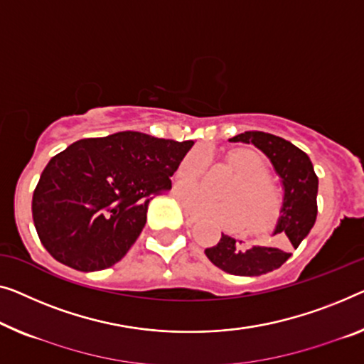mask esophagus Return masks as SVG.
Returning a JSON list of instances; mask_svg holds the SVG:
<instances>
[{"label":"esophagus","instance_id":"1","mask_svg":"<svg viewBox=\"0 0 364 364\" xmlns=\"http://www.w3.org/2000/svg\"><path fill=\"white\" fill-rule=\"evenodd\" d=\"M184 219H186V222H189V224H194V222L199 220V217L194 215L193 213H189V210H184Z\"/></svg>","mask_w":364,"mask_h":364}]
</instances>
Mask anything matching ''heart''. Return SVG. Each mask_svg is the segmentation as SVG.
I'll return each mask as SVG.
<instances>
[{"mask_svg": "<svg viewBox=\"0 0 364 364\" xmlns=\"http://www.w3.org/2000/svg\"><path fill=\"white\" fill-rule=\"evenodd\" d=\"M238 176L224 196L214 200L199 188H181L178 194L183 205L199 215L210 217L225 229H238L243 224L248 234L263 235L276 225L284 209V193L271 180L267 160L253 150H235L227 156ZM209 166V155L204 149H194L183 156L176 168V180L198 183Z\"/></svg>", "mask_w": 364, "mask_h": 364, "instance_id": "1", "label": "heart"}]
</instances>
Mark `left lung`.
<instances>
[{"label":"left lung","instance_id":"obj_1","mask_svg":"<svg viewBox=\"0 0 364 364\" xmlns=\"http://www.w3.org/2000/svg\"><path fill=\"white\" fill-rule=\"evenodd\" d=\"M230 142L253 144L268 156L284 186V209L274 235H281V245L243 247L242 242L222 234L217 245L204 253L217 268L235 276H259L278 269L307 237L317 219L318 178L307 154L278 135L248 130L230 139Z\"/></svg>","mask_w":364,"mask_h":364}]
</instances>
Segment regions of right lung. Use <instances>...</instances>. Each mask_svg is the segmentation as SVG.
Segmentation results:
<instances>
[{
    "instance_id": "right-lung-1",
    "label": "right lung",
    "mask_w": 364,
    "mask_h": 364,
    "mask_svg": "<svg viewBox=\"0 0 364 364\" xmlns=\"http://www.w3.org/2000/svg\"><path fill=\"white\" fill-rule=\"evenodd\" d=\"M193 144L126 130L81 139L57 154L32 194L42 245L73 269L112 267L142 232L151 196L171 189Z\"/></svg>"
}]
</instances>
